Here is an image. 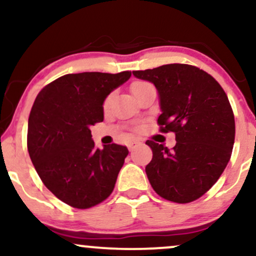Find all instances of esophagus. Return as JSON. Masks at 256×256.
I'll list each match as a JSON object with an SVG mask.
<instances>
[{"label":"esophagus","mask_w":256,"mask_h":256,"mask_svg":"<svg viewBox=\"0 0 256 256\" xmlns=\"http://www.w3.org/2000/svg\"><path fill=\"white\" fill-rule=\"evenodd\" d=\"M140 140H131L130 143H128V149H130V150H134V148H136V146L140 144Z\"/></svg>","instance_id":"1"}]
</instances>
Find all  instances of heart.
<instances>
[{
  "label": "heart",
  "mask_w": 256,
  "mask_h": 256,
  "mask_svg": "<svg viewBox=\"0 0 256 256\" xmlns=\"http://www.w3.org/2000/svg\"><path fill=\"white\" fill-rule=\"evenodd\" d=\"M146 84H148V83H146V82H140V80L134 82V83H132V85H131V91H132V94H134V96L136 95V94L138 92V90H140V88H143ZM110 98L106 100V101H104V107H107L108 104H110Z\"/></svg>",
  "instance_id": "obj_1"
}]
</instances>
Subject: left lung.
I'll return each instance as SVG.
<instances>
[{
    "label": "left lung",
    "instance_id": "8db88e82",
    "mask_svg": "<svg viewBox=\"0 0 256 256\" xmlns=\"http://www.w3.org/2000/svg\"><path fill=\"white\" fill-rule=\"evenodd\" d=\"M155 85L160 100V131L174 132L176 146L146 140L152 158L146 173L161 198L189 204L216 184L231 158L234 116L225 91L207 72L185 64L134 71Z\"/></svg>",
    "mask_w": 256,
    "mask_h": 256
}]
</instances>
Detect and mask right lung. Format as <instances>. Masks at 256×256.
Returning <instances> with one entry per match:
<instances>
[{"label": "right lung", "instance_id": "add662e5", "mask_svg": "<svg viewBox=\"0 0 256 256\" xmlns=\"http://www.w3.org/2000/svg\"><path fill=\"white\" fill-rule=\"evenodd\" d=\"M130 77V71L64 74L34 100L28 154L44 185L71 207H94L113 192L128 150L116 143L96 149L90 126L104 122L106 98Z\"/></svg>", "mask_w": 256, "mask_h": 256}]
</instances>
